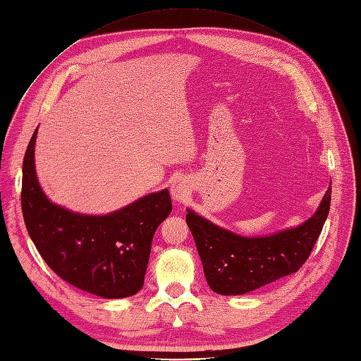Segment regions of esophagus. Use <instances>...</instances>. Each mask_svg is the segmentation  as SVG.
Instances as JSON below:
<instances>
[{"instance_id":"34e87169","label":"esophagus","mask_w":361,"mask_h":361,"mask_svg":"<svg viewBox=\"0 0 361 361\" xmlns=\"http://www.w3.org/2000/svg\"><path fill=\"white\" fill-rule=\"evenodd\" d=\"M190 195V184L188 180L184 177H178L171 184V197L176 203H185L187 197Z\"/></svg>"}]
</instances>
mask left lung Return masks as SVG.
Here are the masks:
<instances>
[{"label":"left lung","instance_id":"8db88e82","mask_svg":"<svg viewBox=\"0 0 361 361\" xmlns=\"http://www.w3.org/2000/svg\"><path fill=\"white\" fill-rule=\"evenodd\" d=\"M331 183L317 212L300 226L247 238L187 209L209 286L220 295H243L297 272L308 259L330 212Z\"/></svg>","mask_w":361,"mask_h":361}]
</instances>
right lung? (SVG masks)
I'll list each match as a JSON object with an SVG mask.
<instances>
[{
	"mask_svg": "<svg viewBox=\"0 0 361 361\" xmlns=\"http://www.w3.org/2000/svg\"><path fill=\"white\" fill-rule=\"evenodd\" d=\"M37 130L24 155L21 191L32 243L63 281L108 300L133 297L144 285L157 227L171 213L169 190L142 195L108 214H83L54 204L36 173Z\"/></svg>",
	"mask_w": 361,
	"mask_h": 361,
	"instance_id": "add662e5",
	"label": "right lung"
}]
</instances>
